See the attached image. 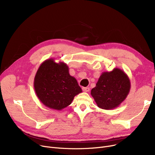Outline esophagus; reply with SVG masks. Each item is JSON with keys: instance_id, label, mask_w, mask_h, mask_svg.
I'll list each match as a JSON object with an SVG mask.
<instances>
[{"instance_id": "34e87169", "label": "esophagus", "mask_w": 155, "mask_h": 155, "mask_svg": "<svg viewBox=\"0 0 155 155\" xmlns=\"http://www.w3.org/2000/svg\"><path fill=\"white\" fill-rule=\"evenodd\" d=\"M82 90L85 92H89V91H90V88H89L88 87H83Z\"/></svg>"}]
</instances>
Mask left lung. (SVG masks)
I'll return each mask as SVG.
<instances>
[{
  "instance_id": "8db88e82",
  "label": "left lung",
  "mask_w": 155,
  "mask_h": 155,
  "mask_svg": "<svg viewBox=\"0 0 155 155\" xmlns=\"http://www.w3.org/2000/svg\"><path fill=\"white\" fill-rule=\"evenodd\" d=\"M130 88L131 83L126 73L116 68L102 73L91 95L99 108L110 110L119 107L126 99Z\"/></svg>"
}]
</instances>
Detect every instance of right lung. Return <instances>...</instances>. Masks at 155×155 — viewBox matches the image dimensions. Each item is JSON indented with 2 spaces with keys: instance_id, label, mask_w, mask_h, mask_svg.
I'll return each mask as SVG.
<instances>
[{
  "instance_id": "add662e5",
  "label": "right lung",
  "mask_w": 155,
  "mask_h": 155,
  "mask_svg": "<svg viewBox=\"0 0 155 155\" xmlns=\"http://www.w3.org/2000/svg\"><path fill=\"white\" fill-rule=\"evenodd\" d=\"M34 88L39 100L46 107L61 110L71 104L75 95L82 92L75 77L63 62L53 58L43 61L35 77Z\"/></svg>"
}]
</instances>
